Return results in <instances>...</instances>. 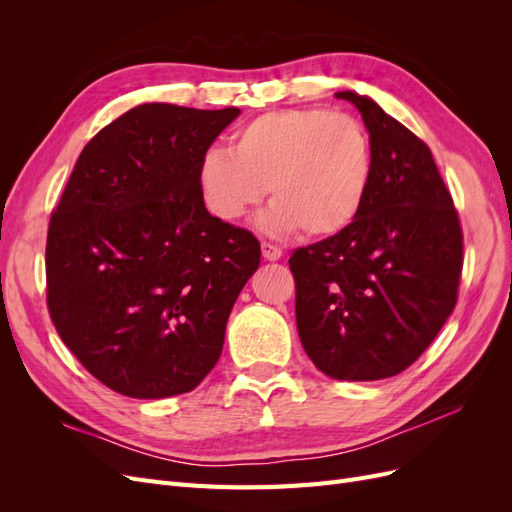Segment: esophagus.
Here are the masks:
<instances>
[{
	"mask_svg": "<svg viewBox=\"0 0 512 512\" xmlns=\"http://www.w3.org/2000/svg\"><path fill=\"white\" fill-rule=\"evenodd\" d=\"M260 250H262V256H265L267 260H280L282 258V247L275 245V243L262 241L260 243Z\"/></svg>",
	"mask_w": 512,
	"mask_h": 512,
	"instance_id": "34e87169",
	"label": "esophagus"
}]
</instances>
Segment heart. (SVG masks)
<instances>
[{
  "mask_svg": "<svg viewBox=\"0 0 512 512\" xmlns=\"http://www.w3.org/2000/svg\"><path fill=\"white\" fill-rule=\"evenodd\" d=\"M371 177L365 126L327 108L258 115L232 134L230 153L209 149L198 166L200 194L218 220H241L269 188L267 224L314 239L335 237L359 218Z\"/></svg>",
  "mask_w": 512,
  "mask_h": 512,
  "instance_id": "obj_1",
  "label": "heart"
}]
</instances>
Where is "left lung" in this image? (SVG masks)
Here are the masks:
<instances>
[{"mask_svg":"<svg viewBox=\"0 0 512 512\" xmlns=\"http://www.w3.org/2000/svg\"><path fill=\"white\" fill-rule=\"evenodd\" d=\"M374 151L365 205L346 230L294 250V312L314 365L337 380L408 369L457 303L463 232L429 147L354 91Z\"/></svg>","mask_w":512,"mask_h":512,"instance_id":"8db88e82","label":"left lung"}]
</instances>
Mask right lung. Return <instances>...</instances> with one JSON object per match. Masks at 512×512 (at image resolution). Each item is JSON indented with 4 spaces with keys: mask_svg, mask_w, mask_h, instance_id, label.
Listing matches in <instances>:
<instances>
[{
    "mask_svg": "<svg viewBox=\"0 0 512 512\" xmlns=\"http://www.w3.org/2000/svg\"><path fill=\"white\" fill-rule=\"evenodd\" d=\"M237 115V106L130 108L85 145L51 213V320L115 393H188L220 359L260 243L207 211L198 166Z\"/></svg>",
    "mask_w": 512,
    "mask_h": 512,
    "instance_id": "obj_1",
    "label": "right lung"
}]
</instances>
